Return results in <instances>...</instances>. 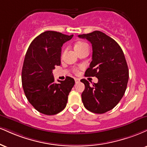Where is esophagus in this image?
<instances>
[{"instance_id": "esophagus-1", "label": "esophagus", "mask_w": 147, "mask_h": 147, "mask_svg": "<svg viewBox=\"0 0 147 147\" xmlns=\"http://www.w3.org/2000/svg\"><path fill=\"white\" fill-rule=\"evenodd\" d=\"M75 81L76 84H77V83H79V81H80V79H78V78H75Z\"/></svg>"}]
</instances>
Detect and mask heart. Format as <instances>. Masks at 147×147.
<instances>
[{
    "label": "heart",
    "instance_id": "b5f03b06",
    "mask_svg": "<svg viewBox=\"0 0 147 147\" xmlns=\"http://www.w3.org/2000/svg\"><path fill=\"white\" fill-rule=\"evenodd\" d=\"M86 48H88L87 44L85 43L84 42H78L75 45V47H74V49H75V51L77 53L79 52V51H82L83 49H86Z\"/></svg>",
    "mask_w": 147,
    "mask_h": 147
}]
</instances>
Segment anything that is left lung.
Instances as JSON below:
<instances>
[{
  "mask_svg": "<svg viewBox=\"0 0 147 147\" xmlns=\"http://www.w3.org/2000/svg\"><path fill=\"white\" fill-rule=\"evenodd\" d=\"M90 42L92 58L86 70V77H96L98 83L90 85L87 80L81 94L84 107L96 114H103L119 102L126 90L129 70L122 49L114 39L99 31L79 35Z\"/></svg>",
  "mask_w": 147,
  "mask_h": 147,
  "instance_id": "obj_1",
  "label": "left lung"
}]
</instances>
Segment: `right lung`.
Here are the masks:
<instances>
[{
    "instance_id": "right-lung-1",
    "label": "right lung",
    "mask_w": 147,
    "mask_h": 147,
    "mask_svg": "<svg viewBox=\"0 0 147 147\" xmlns=\"http://www.w3.org/2000/svg\"><path fill=\"white\" fill-rule=\"evenodd\" d=\"M72 37L45 31L33 40L26 51L22 70V88L29 102L42 114H57L66 106L75 80L66 77L56 84L53 70L60 66L61 47Z\"/></svg>"
}]
</instances>
